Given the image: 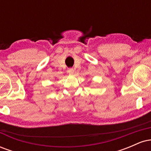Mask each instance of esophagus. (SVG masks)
Returning <instances> with one entry per match:
<instances>
[{
    "label": "esophagus",
    "instance_id": "esophagus-1",
    "mask_svg": "<svg viewBox=\"0 0 151 151\" xmlns=\"http://www.w3.org/2000/svg\"><path fill=\"white\" fill-rule=\"evenodd\" d=\"M67 72H68L69 74H72L74 72V69L73 68L68 69V70H67Z\"/></svg>",
    "mask_w": 151,
    "mask_h": 151
}]
</instances>
